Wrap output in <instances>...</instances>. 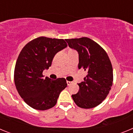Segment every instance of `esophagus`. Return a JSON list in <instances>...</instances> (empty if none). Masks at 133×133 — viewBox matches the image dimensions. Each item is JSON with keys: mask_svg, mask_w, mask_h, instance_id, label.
Returning a JSON list of instances; mask_svg holds the SVG:
<instances>
[{"mask_svg": "<svg viewBox=\"0 0 133 133\" xmlns=\"http://www.w3.org/2000/svg\"><path fill=\"white\" fill-rule=\"evenodd\" d=\"M66 83H67V85H70V84H72V82H70V81H66Z\"/></svg>", "mask_w": 133, "mask_h": 133, "instance_id": "obj_1", "label": "esophagus"}]
</instances>
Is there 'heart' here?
<instances>
[{
  "label": "heart",
  "mask_w": 133,
  "mask_h": 133,
  "mask_svg": "<svg viewBox=\"0 0 133 133\" xmlns=\"http://www.w3.org/2000/svg\"><path fill=\"white\" fill-rule=\"evenodd\" d=\"M71 50H69V51H71Z\"/></svg>",
  "instance_id": "b5f03b06"
}]
</instances>
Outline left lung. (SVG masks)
Listing matches in <instances>:
<instances>
[{"mask_svg":"<svg viewBox=\"0 0 133 133\" xmlns=\"http://www.w3.org/2000/svg\"><path fill=\"white\" fill-rule=\"evenodd\" d=\"M70 49L78 54V69L87 72L78 83L79 90L72 95L74 102L83 109L98 106L105 99L113 81L112 64L107 54L96 42L87 37L65 40Z\"/></svg>","mask_w":133,"mask_h":133,"instance_id":"8db88e82","label":"left lung"}]
</instances>
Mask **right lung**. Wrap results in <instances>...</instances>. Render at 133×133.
<instances>
[{
  "label": "right lung",
  "instance_id": "1",
  "mask_svg": "<svg viewBox=\"0 0 133 133\" xmlns=\"http://www.w3.org/2000/svg\"><path fill=\"white\" fill-rule=\"evenodd\" d=\"M67 46L63 39L41 36L24 46L16 61L15 83L21 98L30 107L44 110L53 107L67 83L64 78H43L56 53Z\"/></svg>",
  "mask_w": 133,
  "mask_h": 133
}]
</instances>
